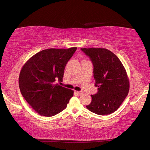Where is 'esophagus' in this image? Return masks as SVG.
Listing matches in <instances>:
<instances>
[{
    "mask_svg": "<svg viewBox=\"0 0 150 150\" xmlns=\"http://www.w3.org/2000/svg\"><path fill=\"white\" fill-rule=\"evenodd\" d=\"M75 93L78 94V95H81V94L83 93L81 91H75Z\"/></svg>",
    "mask_w": 150,
    "mask_h": 150,
    "instance_id": "34e87169",
    "label": "esophagus"
}]
</instances>
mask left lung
<instances>
[{
    "mask_svg": "<svg viewBox=\"0 0 150 150\" xmlns=\"http://www.w3.org/2000/svg\"><path fill=\"white\" fill-rule=\"evenodd\" d=\"M93 62V76L98 92L91 95L86 108L98 115H108L117 110L128 95L130 81L119 59L105 48H81Z\"/></svg>",
    "mask_w": 150,
    "mask_h": 150,
    "instance_id": "8db88e82",
    "label": "left lung"
}]
</instances>
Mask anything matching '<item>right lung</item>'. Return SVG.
Here are the masks:
<instances>
[{
  "instance_id": "1",
  "label": "right lung",
  "mask_w": 150,
  "mask_h": 150,
  "mask_svg": "<svg viewBox=\"0 0 150 150\" xmlns=\"http://www.w3.org/2000/svg\"><path fill=\"white\" fill-rule=\"evenodd\" d=\"M76 50V47L42 50L22 67L18 80L21 93L40 115H56L67 108L73 96V90L55 84V81L62 80L66 64Z\"/></svg>"
}]
</instances>
